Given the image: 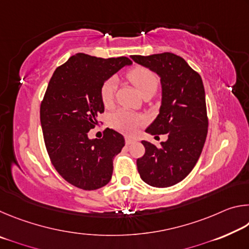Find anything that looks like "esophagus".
Segmentation results:
<instances>
[{
  "label": "esophagus",
  "mask_w": 249,
  "mask_h": 249,
  "mask_svg": "<svg viewBox=\"0 0 249 249\" xmlns=\"http://www.w3.org/2000/svg\"><path fill=\"white\" fill-rule=\"evenodd\" d=\"M134 142H136V140H135V138L128 137V136H126V137H125V142H126V145H130V144H133Z\"/></svg>",
  "instance_id": "obj_1"
}]
</instances>
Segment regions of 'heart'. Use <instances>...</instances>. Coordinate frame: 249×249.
I'll return each instance as SVG.
<instances>
[{
  "mask_svg": "<svg viewBox=\"0 0 249 249\" xmlns=\"http://www.w3.org/2000/svg\"><path fill=\"white\" fill-rule=\"evenodd\" d=\"M127 78L132 82L142 95L148 92H155L158 88L159 80L157 74L145 67H135L128 71ZM117 88V79L111 77L105 80L100 89L101 101L104 107H109L114 102L115 92ZM144 117L136 113L127 111V109H120L113 113L111 116V125L115 129L124 134H134L137 132L140 126L144 123Z\"/></svg>",
  "mask_w": 249,
  "mask_h": 249,
  "instance_id": "obj_1",
  "label": "heart"
}]
</instances>
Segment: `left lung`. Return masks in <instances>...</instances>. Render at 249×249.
<instances>
[{"instance_id": "left-lung-1", "label": "left lung", "mask_w": 249, "mask_h": 249, "mask_svg": "<svg viewBox=\"0 0 249 249\" xmlns=\"http://www.w3.org/2000/svg\"><path fill=\"white\" fill-rule=\"evenodd\" d=\"M130 57L155 71L161 81V107L146 132L168 134L160 147L142 142L145 154L137 159V170L151 187H171L190 174L203 149L209 126L203 82L200 74L175 53Z\"/></svg>"}]
</instances>
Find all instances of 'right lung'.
I'll return each mask as SVG.
<instances>
[{
	"mask_svg": "<svg viewBox=\"0 0 249 249\" xmlns=\"http://www.w3.org/2000/svg\"><path fill=\"white\" fill-rule=\"evenodd\" d=\"M130 64L127 57L74 54L54 70L41 101L40 124L50 161L67 182L82 190L109 182L113 158L125 145L123 135L114 129H105L100 140H89L88 133L104 112L102 83Z\"/></svg>",
	"mask_w": 249,
	"mask_h": 249,
	"instance_id": "add662e5",
	"label": "right lung"
}]
</instances>
